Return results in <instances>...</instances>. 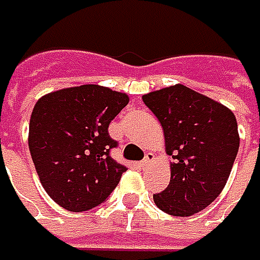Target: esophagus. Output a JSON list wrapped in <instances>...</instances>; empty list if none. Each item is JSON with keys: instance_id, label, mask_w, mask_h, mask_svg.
Listing matches in <instances>:
<instances>
[{"instance_id": "obj_1", "label": "esophagus", "mask_w": 260, "mask_h": 260, "mask_svg": "<svg viewBox=\"0 0 260 260\" xmlns=\"http://www.w3.org/2000/svg\"><path fill=\"white\" fill-rule=\"evenodd\" d=\"M153 159H155V156H153L152 153H146V155H145V159L140 162V165H142V167H148Z\"/></svg>"}]
</instances>
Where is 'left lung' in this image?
<instances>
[{"label":"left lung","mask_w":260,"mask_h":260,"mask_svg":"<svg viewBox=\"0 0 260 260\" xmlns=\"http://www.w3.org/2000/svg\"><path fill=\"white\" fill-rule=\"evenodd\" d=\"M162 125L171 180L153 194L155 205L173 216L201 212L225 187L240 146L237 120L225 105L184 85L142 96Z\"/></svg>","instance_id":"8db88e82"}]
</instances>
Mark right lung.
<instances>
[{"label":"right lung","mask_w":260,"mask_h":260,"mask_svg":"<svg viewBox=\"0 0 260 260\" xmlns=\"http://www.w3.org/2000/svg\"><path fill=\"white\" fill-rule=\"evenodd\" d=\"M128 104V95L99 85L46 93L35 104L29 150L42 187L61 208L82 212L99 206L127 168L110 150L117 142L108 125Z\"/></svg>","instance_id":"obj_1"}]
</instances>
